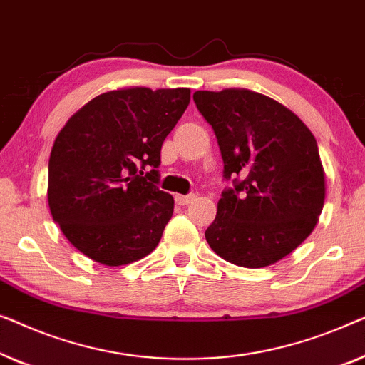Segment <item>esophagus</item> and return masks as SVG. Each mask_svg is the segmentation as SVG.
<instances>
[{
  "label": "esophagus",
  "instance_id": "obj_1",
  "mask_svg": "<svg viewBox=\"0 0 365 365\" xmlns=\"http://www.w3.org/2000/svg\"><path fill=\"white\" fill-rule=\"evenodd\" d=\"M195 195H175V202L178 205H190L192 202H195Z\"/></svg>",
  "mask_w": 365,
  "mask_h": 365
}]
</instances>
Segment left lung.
<instances>
[{
  "label": "left lung",
  "instance_id": "obj_1",
  "mask_svg": "<svg viewBox=\"0 0 365 365\" xmlns=\"http://www.w3.org/2000/svg\"><path fill=\"white\" fill-rule=\"evenodd\" d=\"M193 101L218 138L225 178L237 177L205 238L241 268L274 264L312 233L324 207L316 138L294 112L259 92L197 91Z\"/></svg>",
  "mask_w": 365,
  "mask_h": 365
}]
</instances>
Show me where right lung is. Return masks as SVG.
<instances>
[{"instance_id": "right-lung-1", "label": "right lung", "mask_w": 365, "mask_h": 365, "mask_svg": "<svg viewBox=\"0 0 365 365\" xmlns=\"http://www.w3.org/2000/svg\"><path fill=\"white\" fill-rule=\"evenodd\" d=\"M188 104L187 87H124L94 97L58 133L49 210L87 258L124 266L157 248L173 213V197L157 187L160 148Z\"/></svg>"}]
</instances>
